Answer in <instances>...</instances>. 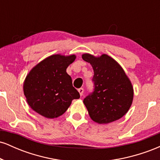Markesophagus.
Returning a JSON list of instances; mask_svg holds the SVG:
<instances>
[{
	"instance_id": "obj_1",
	"label": "esophagus",
	"mask_w": 160,
	"mask_h": 160,
	"mask_svg": "<svg viewBox=\"0 0 160 160\" xmlns=\"http://www.w3.org/2000/svg\"><path fill=\"white\" fill-rule=\"evenodd\" d=\"M83 89H82V88H80V89H78V92H79V93H80V95H82V94H83Z\"/></svg>"
}]
</instances>
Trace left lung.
I'll return each instance as SVG.
<instances>
[{
	"label": "left lung",
	"mask_w": 160,
	"mask_h": 160,
	"mask_svg": "<svg viewBox=\"0 0 160 160\" xmlns=\"http://www.w3.org/2000/svg\"><path fill=\"white\" fill-rule=\"evenodd\" d=\"M84 61L90 63L94 71V90L83 100L89 117L95 122H113L127 113L132 103V82L122 67L106 54L95 57L85 53Z\"/></svg>",
	"instance_id": "obj_1"
}]
</instances>
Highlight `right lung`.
I'll return each instance as SVG.
<instances>
[{"instance_id":"right-lung-1","label":"right lung","mask_w":160,"mask_h":160,"mask_svg":"<svg viewBox=\"0 0 160 160\" xmlns=\"http://www.w3.org/2000/svg\"><path fill=\"white\" fill-rule=\"evenodd\" d=\"M76 58L75 55H52L31 70L23 85L28 105L47 118L63 114L80 93L72 85L66 69Z\"/></svg>"}]
</instances>
